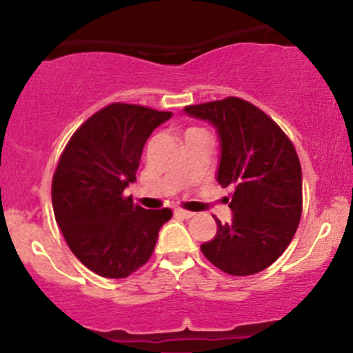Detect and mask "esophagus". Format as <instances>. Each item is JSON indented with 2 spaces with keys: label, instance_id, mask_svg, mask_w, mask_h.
<instances>
[{
  "label": "esophagus",
  "instance_id": "esophagus-1",
  "mask_svg": "<svg viewBox=\"0 0 353 353\" xmlns=\"http://www.w3.org/2000/svg\"><path fill=\"white\" fill-rule=\"evenodd\" d=\"M174 214L182 219H190L194 216V212H190V210H184V209H174Z\"/></svg>",
  "mask_w": 353,
  "mask_h": 353
}]
</instances>
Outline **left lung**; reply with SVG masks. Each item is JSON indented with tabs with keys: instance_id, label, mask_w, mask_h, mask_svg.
I'll use <instances>...</instances> for the list:
<instances>
[{
	"instance_id": "8db88e82",
	"label": "left lung",
	"mask_w": 353,
	"mask_h": 353,
	"mask_svg": "<svg viewBox=\"0 0 353 353\" xmlns=\"http://www.w3.org/2000/svg\"><path fill=\"white\" fill-rule=\"evenodd\" d=\"M185 114L216 128L221 144L217 182L232 188V221L216 219L217 234L201 245L217 269L252 275L274 264L302 216V169L285 132L241 98L185 106Z\"/></svg>"
}]
</instances>
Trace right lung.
I'll return each mask as SVG.
<instances>
[{"label": "right lung", "instance_id": "add662e5", "mask_svg": "<svg viewBox=\"0 0 353 353\" xmlns=\"http://www.w3.org/2000/svg\"><path fill=\"white\" fill-rule=\"evenodd\" d=\"M172 112L114 103L72 134L52 177V209L71 252L94 274L124 279L152 255L171 209L148 210L125 197L141 154Z\"/></svg>", "mask_w": 353, "mask_h": 353}]
</instances>
